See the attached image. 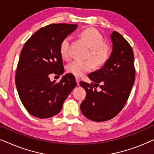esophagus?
<instances>
[{
  "label": "esophagus",
  "mask_w": 154,
  "mask_h": 154,
  "mask_svg": "<svg viewBox=\"0 0 154 154\" xmlns=\"http://www.w3.org/2000/svg\"><path fill=\"white\" fill-rule=\"evenodd\" d=\"M75 80H76L77 85H79V84H80V81H81V79H80L79 77H76V78H75Z\"/></svg>",
  "instance_id": "esophagus-1"
}]
</instances>
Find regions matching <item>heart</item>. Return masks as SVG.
Wrapping results in <instances>:
<instances>
[{"mask_svg":"<svg viewBox=\"0 0 154 154\" xmlns=\"http://www.w3.org/2000/svg\"><path fill=\"white\" fill-rule=\"evenodd\" d=\"M79 37L90 49L88 57L91 59L94 64L96 66L104 64L110 56V49L109 46L104 44L102 35L96 29L90 28L81 31ZM70 41L71 38L67 36L61 42L60 51L61 56L64 60H68L70 57ZM93 63L91 60H73L66 65V71L75 76H81L93 69Z\"/></svg>","mask_w":154,"mask_h":154,"instance_id":"obj_1","label":"heart"}]
</instances>
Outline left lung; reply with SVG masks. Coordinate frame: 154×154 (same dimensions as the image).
<instances>
[{
    "label": "left lung",
    "mask_w": 154,
    "mask_h": 154,
    "mask_svg": "<svg viewBox=\"0 0 154 154\" xmlns=\"http://www.w3.org/2000/svg\"><path fill=\"white\" fill-rule=\"evenodd\" d=\"M112 51L102 68L88 74L94 82H80L86 91L81 111L93 121H109L118 115L127 102L134 82V54L128 42L117 31L110 35ZM99 85L100 92L94 87Z\"/></svg>",
    "instance_id": "obj_1"
}]
</instances>
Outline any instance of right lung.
<instances>
[{
	"label": "right lung",
	"instance_id": "obj_1",
	"mask_svg": "<svg viewBox=\"0 0 154 154\" xmlns=\"http://www.w3.org/2000/svg\"><path fill=\"white\" fill-rule=\"evenodd\" d=\"M77 24H53L40 29L25 43L19 59L15 83L20 100L27 111L39 119L54 116L76 86L74 75H62L60 83L50 76L64 72L61 42Z\"/></svg>",
	"mask_w": 154,
	"mask_h": 154
}]
</instances>
